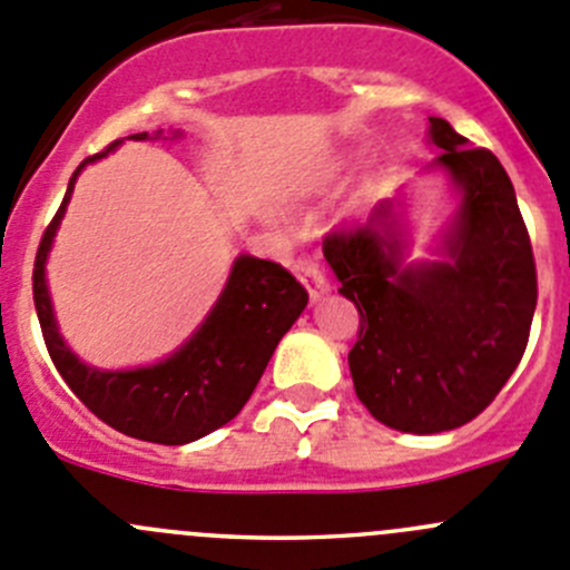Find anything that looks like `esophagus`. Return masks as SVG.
Wrapping results in <instances>:
<instances>
[{
    "instance_id": "obj_1",
    "label": "esophagus",
    "mask_w": 570,
    "mask_h": 570,
    "mask_svg": "<svg viewBox=\"0 0 570 570\" xmlns=\"http://www.w3.org/2000/svg\"><path fill=\"white\" fill-rule=\"evenodd\" d=\"M295 275H297V278H301V284L306 286V292H309L312 303L321 301V297L326 295L328 289H332V286H328V278H326V275H323V269L317 267L315 261H297V264H295Z\"/></svg>"
}]
</instances>
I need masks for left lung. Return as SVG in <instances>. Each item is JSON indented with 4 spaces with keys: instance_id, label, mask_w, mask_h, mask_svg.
<instances>
[{
    "instance_id": "8db88e82",
    "label": "left lung",
    "mask_w": 570,
    "mask_h": 570,
    "mask_svg": "<svg viewBox=\"0 0 570 570\" xmlns=\"http://www.w3.org/2000/svg\"><path fill=\"white\" fill-rule=\"evenodd\" d=\"M428 140L441 151L428 171L459 199L435 258L411 261L402 196L323 242L340 295L360 312L354 391L376 422L419 435L461 428L498 396L537 306L534 255L501 159L444 117H430Z\"/></svg>"
}]
</instances>
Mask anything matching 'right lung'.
I'll use <instances>...</instances> for the list:
<instances>
[{
	"label": "right lung",
	"instance_id": "right-lung-1",
	"mask_svg": "<svg viewBox=\"0 0 570 570\" xmlns=\"http://www.w3.org/2000/svg\"><path fill=\"white\" fill-rule=\"evenodd\" d=\"M159 137L163 129L154 135L140 131L129 140H159ZM177 137H183V131H171V137L163 140H177ZM120 142L124 140H115L106 151L83 159L69 179L61 207L36 253V315L58 374L95 416L131 439L154 441V444H190L236 419L238 411L247 405L273 351L306 309L309 295L275 261L238 255L225 289L216 297L207 317L174 354L140 368L106 371L83 363L58 332L50 286H47V258L76 190L78 174L89 163H98L115 151Z\"/></svg>",
	"mask_w": 570,
	"mask_h": 570
}]
</instances>
